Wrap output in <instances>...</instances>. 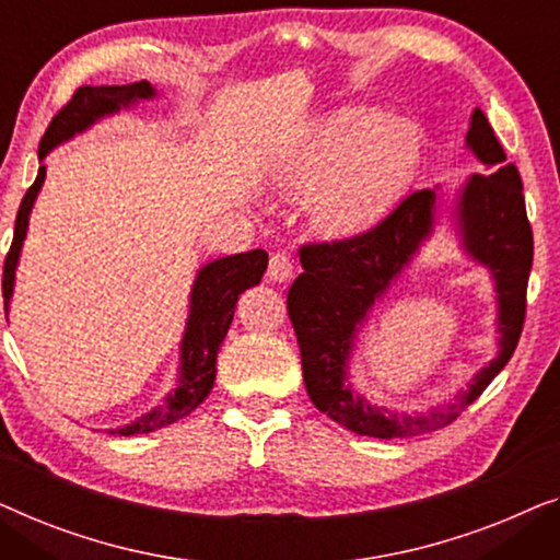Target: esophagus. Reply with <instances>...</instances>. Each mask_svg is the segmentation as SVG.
I'll list each match as a JSON object with an SVG mask.
<instances>
[{
  "mask_svg": "<svg viewBox=\"0 0 560 560\" xmlns=\"http://www.w3.org/2000/svg\"><path fill=\"white\" fill-rule=\"evenodd\" d=\"M269 277L273 281H289L294 277V258H291L287 250H277L269 261Z\"/></svg>",
  "mask_w": 560,
  "mask_h": 560,
  "instance_id": "esophagus-1",
  "label": "esophagus"
}]
</instances>
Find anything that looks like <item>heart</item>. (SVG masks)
Returning a JSON list of instances; mask_svg holds the SVG:
<instances>
[{"mask_svg": "<svg viewBox=\"0 0 560 560\" xmlns=\"http://www.w3.org/2000/svg\"><path fill=\"white\" fill-rule=\"evenodd\" d=\"M421 144L411 126L375 108H342L319 119L291 160V185L317 190L314 218L325 233L345 235L381 220L411 183Z\"/></svg>", "mask_w": 560, "mask_h": 560, "instance_id": "1", "label": "heart"}]
</instances>
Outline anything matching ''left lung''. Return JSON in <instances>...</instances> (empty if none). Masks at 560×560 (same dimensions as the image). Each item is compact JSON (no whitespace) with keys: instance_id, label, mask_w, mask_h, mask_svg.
I'll return each mask as SVG.
<instances>
[{"instance_id":"1","label":"left lung","mask_w":560,"mask_h":560,"mask_svg":"<svg viewBox=\"0 0 560 560\" xmlns=\"http://www.w3.org/2000/svg\"><path fill=\"white\" fill-rule=\"evenodd\" d=\"M467 144L487 164L490 175H475L459 198L464 248L485 264L498 281L500 355L482 368L475 383L446 408L427 416L388 413L352 396L345 373L352 337L373 304L411 261L434 223V190H416L400 200L381 223L350 238L304 243L299 248L302 273L287 296L289 319L302 352L304 385L312 404L329 419L360 436L411 439L448 427L464 408L482 396L492 377L508 365L525 325L527 277L533 266V228L525 212L523 179L515 164H505L487 116L471 114Z\"/></svg>"}]
</instances>
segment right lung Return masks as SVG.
I'll return each mask as SVG.
<instances>
[{
    "mask_svg": "<svg viewBox=\"0 0 560 560\" xmlns=\"http://www.w3.org/2000/svg\"><path fill=\"white\" fill-rule=\"evenodd\" d=\"M154 89L147 81L129 83V85H81L75 89L73 96L58 114L52 116L50 126L45 129V137L40 141V160L50 152L55 144L73 137V133L89 129V126L101 119V116L119 112L121 106H129L139 98H152ZM45 183V167L37 172L35 183L25 192L20 202L18 220H14V238L10 246V254L4 258V273H2V296H4V312L10 304L12 287H14V266H18L22 241L27 233V220L33 202L40 192ZM266 266H269V254L264 248L248 250V254H235L228 258H218L205 266L198 273V281L192 287L190 299V319H187L185 340H183V375H179V388L164 400L162 406L152 408V411L141 416V419L131 421L129 427L116 429L112 434L119 436H133V434H149L162 427H170L195 411L215 383V360L218 350L223 345L228 327L233 322L235 302L243 291L256 287L261 281Z\"/></svg>",
    "mask_w": 560,
    "mask_h": 560,
    "instance_id": "right-lung-1",
    "label": "right lung"
}]
</instances>
